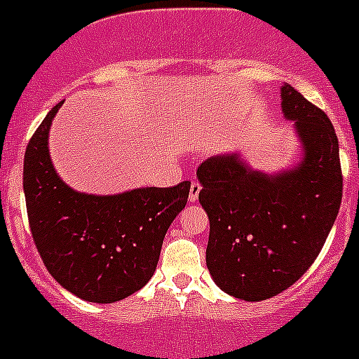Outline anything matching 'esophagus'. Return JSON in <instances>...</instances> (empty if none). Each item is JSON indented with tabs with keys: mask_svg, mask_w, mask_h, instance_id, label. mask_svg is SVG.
<instances>
[{
	"mask_svg": "<svg viewBox=\"0 0 359 359\" xmlns=\"http://www.w3.org/2000/svg\"><path fill=\"white\" fill-rule=\"evenodd\" d=\"M200 191H201V184L198 182V180H193V182H191V189H189V200L196 201Z\"/></svg>",
	"mask_w": 359,
	"mask_h": 359,
	"instance_id": "34e87169",
	"label": "esophagus"
}]
</instances>
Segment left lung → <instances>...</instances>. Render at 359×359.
<instances>
[{"label":"left lung","mask_w":359,"mask_h":359,"mask_svg":"<svg viewBox=\"0 0 359 359\" xmlns=\"http://www.w3.org/2000/svg\"><path fill=\"white\" fill-rule=\"evenodd\" d=\"M280 91L284 116L304 142L302 165L276 177L252 172L238 156L198 166V200L210 221L207 266L222 291L247 302L276 297L307 272L342 203L332 121L294 87Z\"/></svg>","instance_id":"left-lung-1"}]
</instances>
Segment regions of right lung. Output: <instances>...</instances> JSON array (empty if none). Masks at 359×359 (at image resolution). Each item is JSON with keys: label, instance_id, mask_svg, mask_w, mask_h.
<instances>
[{"label": "right lung", "instance_id": "right-lung-1", "mask_svg": "<svg viewBox=\"0 0 359 359\" xmlns=\"http://www.w3.org/2000/svg\"><path fill=\"white\" fill-rule=\"evenodd\" d=\"M47 114L24 156L27 221L50 276L75 297L112 304L142 290L154 273L163 238L189 198L191 182L144 187L116 196L75 193L48 158Z\"/></svg>", "mask_w": 359, "mask_h": 359}]
</instances>
